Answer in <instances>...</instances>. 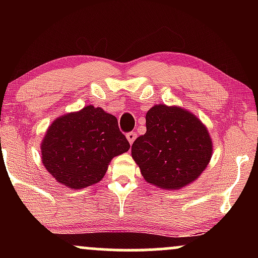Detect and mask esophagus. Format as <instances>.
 <instances>
[{"instance_id":"1","label":"esophagus","mask_w":258,"mask_h":258,"mask_svg":"<svg viewBox=\"0 0 258 258\" xmlns=\"http://www.w3.org/2000/svg\"><path fill=\"white\" fill-rule=\"evenodd\" d=\"M136 137H137V133L136 132H128L126 135V138H127V141L130 142V144H132L133 142H135V139H136Z\"/></svg>"}]
</instances>
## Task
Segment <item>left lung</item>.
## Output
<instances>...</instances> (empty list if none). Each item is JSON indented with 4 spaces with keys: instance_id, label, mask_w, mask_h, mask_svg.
I'll return each instance as SVG.
<instances>
[{
    "instance_id": "8db88e82",
    "label": "left lung",
    "mask_w": 258,
    "mask_h": 258,
    "mask_svg": "<svg viewBox=\"0 0 258 258\" xmlns=\"http://www.w3.org/2000/svg\"><path fill=\"white\" fill-rule=\"evenodd\" d=\"M147 132L133 142L132 158L147 182L179 189L205 170L212 155L206 127L189 111L159 104L146 115Z\"/></svg>"
}]
</instances>
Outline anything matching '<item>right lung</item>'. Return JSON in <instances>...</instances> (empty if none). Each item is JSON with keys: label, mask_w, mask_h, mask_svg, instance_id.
<instances>
[{"label": "right lung", "mask_w": 258, "mask_h": 258, "mask_svg": "<svg viewBox=\"0 0 258 258\" xmlns=\"http://www.w3.org/2000/svg\"><path fill=\"white\" fill-rule=\"evenodd\" d=\"M128 149L116 117L93 105L55 120L41 144L44 167L72 189L98 183L110 160Z\"/></svg>", "instance_id": "add662e5"}]
</instances>
